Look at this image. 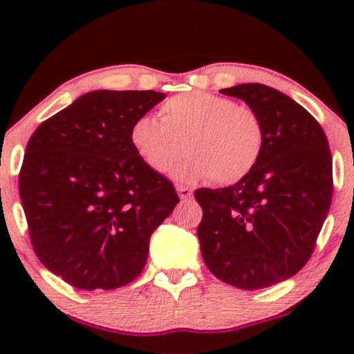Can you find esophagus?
<instances>
[{"label":"esophagus","instance_id":"1","mask_svg":"<svg viewBox=\"0 0 354 354\" xmlns=\"http://www.w3.org/2000/svg\"><path fill=\"white\" fill-rule=\"evenodd\" d=\"M176 191H178V196H180L181 201H188L193 198V189L186 188V186H176Z\"/></svg>","mask_w":354,"mask_h":354}]
</instances>
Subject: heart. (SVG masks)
I'll list each match as a JSON object with an SVG mask.
<instances>
[{
    "label": "heart",
    "instance_id": "b5f03b06",
    "mask_svg": "<svg viewBox=\"0 0 354 354\" xmlns=\"http://www.w3.org/2000/svg\"><path fill=\"white\" fill-rule=\"evenodd\" d=\"M140 160L153 171L174 169L180 183L211 180L219 185L241 181L254 169L265 146V128L258 113L225 96L189 91L166 100L160 121L143 116L129 129Z\"/></svg>",
    "mask_w": 354,
    "mask_h": 354
}]
</instances>
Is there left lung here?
Here are the masks:
<instances>
[{"instance_id": "8db88e82", "label": "left lung", "mask_w": 354, "mask_h": 354, "mask_svg": "<svg viewBox=\"0 0 354 354\" xmlns=\"http://www.w3.org/2000/svg\"><path fill=\"white\" fill-rule=\"evenodd\" d=\"M221 93L258 113L265 146L241 181L194 191L198 238L218 279L261 290L295 276L315 250L333 196L330 145L318 121L278 89L245 83Z\"/></svg>"}]
</instances>
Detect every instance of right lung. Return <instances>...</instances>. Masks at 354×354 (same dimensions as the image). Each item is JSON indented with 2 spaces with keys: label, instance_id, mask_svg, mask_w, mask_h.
Wrapping results in <instances>:
<instances>
[{
  "label": "right lung",
  "instance_id": "add662e5",
  "mask_svg": "<svg viewBox=\"0 0 354 354\" xmlns=\"http://www.w3.org/2000/svg\"><path fill=\"white\" fill-rule=\"evenodd\" d=\"M166 98L98 89L36 128L19 196L39 261L80 290H115L141 274L153 231L180 203L140 160L129 129Z\"/></svg>",
  "mask_w": 354,
  "mask_h": 354
}]
</instances>
